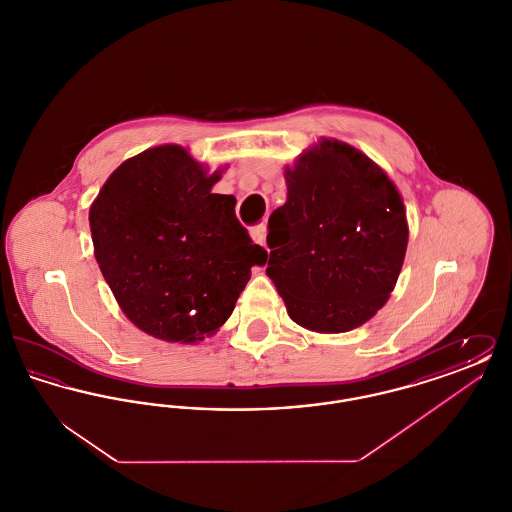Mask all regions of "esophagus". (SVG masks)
Instances as JSON below:
<instances>
[{"instance_id": "esophagus-1", "label": "esophagus", "mask_w": 512, "mask_h": 512, "mask_svg": "<svg viewBox=\"0 0 512 512\" xmlns=\"http://www.w3.org/2000/svg\"><path fill=\"white\" fill-rule=\"evenodd\" d=\"M249 234H251V238H253L255 244L265 245V242H267V224L261 222V224L251 226V228H249Z\"/></svg>"}]
</instances>
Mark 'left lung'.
<instances>
[{"label":"left lung","mask_w":512,"mask_h":512,"mask_svg":"<svg viewBox=\"0 0 512 512\" xmlns=\"http://www.w3.org/2000/svg\"><path fill=\"white\" fill-rule=\"evenodd\" d=\"M288 197L268 219V278L295 324L359 328L390 299L409 224L388 172L357 147L320 138L284 169Z\"/></svg>","instance_id":"8db88e82"}]
</instances>
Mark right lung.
Returning <instances> with one entry per match:
<instances>
[{
	"label": "right lung",
	"mask_w": 512,
	"mask_h": 512,
	"mask_svg": "<svg viewBox=\"0 0 512 512\" xmlns=\"http://www.w3.org/2000/svg\"><path fill=\"white\" fill-rule=\"evenodd\" d=\"M186 147H149L126 159L90 207L99 270L126 318L163 341L195 343L232 315L267 251L236 219L234 195L213 194Z\"/></svg>",
	"instance_id": "add662e5"
}]
</instances>
